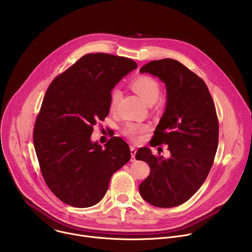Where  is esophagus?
<instances>
[{
  "instance_id": "1",
  "label": "esophagus",
  "mask_w": 252,
  "mask_h": 252,
  "mask_svg": "<svg viewBox=\"0 0 252 252\" xmlns=\"http://www.w3.org/2000/svg\"><path fill=\"white\" fill-rule=\"evenodd\" d=\"M136 149L134 147H130V154H131V158L130 160L131 161H134L135 160V154H136Z\"/></svg>"
}]
</instances>
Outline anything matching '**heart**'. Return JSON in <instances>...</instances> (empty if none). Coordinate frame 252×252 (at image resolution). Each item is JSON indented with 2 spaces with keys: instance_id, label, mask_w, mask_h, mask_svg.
Returning <instances> with one entry per match:
<instances>
[{
  "instance_id": "heart-1",
  "label": "heart",
  "mask_w": 252,
  "mask_h": 252,
  "mask_svg": "<svg viewBox=\"0 0 252 252\" xmlns=\"http://www.w3.org/2000/svg\"><path fill=\"white\" fill-rule=\"evenodd\" d=\"M130 86L132 90L148 103L155 102L160 94V86L159 83L152 76L149 75H139L135 77ZM122 94L121 91L118 89H113L110 94V110L115 111L119 104L121 99ZM150 126L145 124H136V123H129L126 126L124 132L125 134L132 141L138 142L142 139L143 134L149 131Z\"/></svg>"
}]
</instances>
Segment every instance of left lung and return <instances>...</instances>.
<instances>
[{
    "label": "left lung",
    "instance_id": "1",
    "mask_svg": "<svg viewBox=\"0 0 252 252\" xmlns=\"http://www.w3.org/2000/svg\"><path fill=\"white\" fill-rule=\"evenodd\" d=\"M140 73L159 78L166 87L165 111L150 145H167L170 158L154 156L148 148L137 151L135 158L151 167L139 193L158 207L181 205L199 189L213 164L219 146L215 105L203 80L175 60L150 62Z\"/></svg>",
    "mask_w": 252,
    "mask_h": 252
}]
</instances>
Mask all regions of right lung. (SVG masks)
<instances>
[{"mask_svg":"<svg viewBox=\"0 0 252 252\" xmlns=\"http://www.w3.org/2000/svg\"><path fill=\"white\" fill-rule=\"evenodd\" d=\"M134 61L88 54L49 86L32 139L45 183L63 202L90 207L104 196L112 175L130 159L127 143L114 136L104 149L91 140L94 126L110 112V94Z\"/></svg>","mask_w":252,"mask_h":252,"instance_id":"1","label":"right lung"}]
</instances>
